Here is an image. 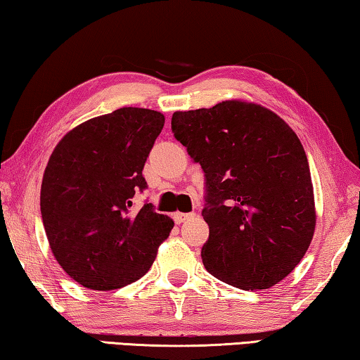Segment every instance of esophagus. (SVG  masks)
Listing matches in <instances>:
<instances>
[{
  "mask_svg": "<svg viewBox=\"0 0 360 360\" xmlns=\"http://www.w3.org/2000/svg\"><path fill=\"white\" fill-rule=\"evenodd\" d=\"M196 217V213H174V219H175V223L176 224H180V223H184V221H188V219H191V218H194Z\"/></svg>",
  "mask_w": 360,
  "mask_h": 360,
  "instance_id": "esophagus-1",
  "label": "esophagus"
}]
</instances>
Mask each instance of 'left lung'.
Instances as JSON below:
<instances>
[{"label":"left lung","instance_id":"obj_1","mask_svg":"<svg viewBox=\"0 0 360 360\" xmlns=\"http://www.w3.org/2000/svg\"><path fill=\"white\" fill-rule=\"evenodd\" d=\"M172 132L205 174V269L245 291L286 278L316 226L310 166L297 134L275 112L237 99L174 112Z\"/></svg>","mask_w":360,"mask_h":360}]
</instances>
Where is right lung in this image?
Here are the masks:
<instances>
[{
    "label": "right lung",
    "mask_w": 360,
    "mask_h": 360,
    "mask_svg": "<svg viewBox=\"0 0 360 360\" xmlns=\"http://www.w3.org/2000/svg\"><path fill=\"white\" fill-rule=\"evenodd\" d=\"M164 126L161 112L122 107L75 126L56 145L41 186V215L55 259L94 291L131 285L148 272L174 221L151 204L142 169Z\"/></svg>",
    "instance_id": "1"
}]
</instances>
